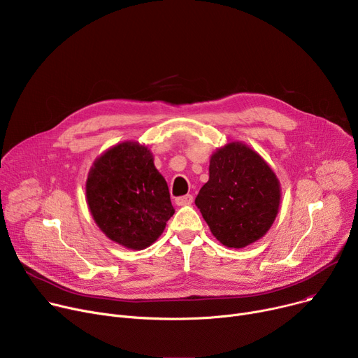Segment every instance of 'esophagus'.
Returning <instances> with one entry per match:
<instances>
[{
	"mask_svg": "<svg viewBox=\"0 0 358 358\" xmlns=\"http://www.w3.org/2000/svg\"><path fill=\"white\" fill-rule=\"evenodd\" d=\"M192 201H194L192 195H183V196H178L175 199L176 205H189V203H192Z\"/></svg>",
	"mask_w": 358,
	"mask_h": 358,
	"instance_id": "1",
	"label": "esophagus"
}]
</instances>
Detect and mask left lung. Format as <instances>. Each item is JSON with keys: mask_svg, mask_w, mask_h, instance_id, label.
<instances>
[{"mask_svg": "<svg viewBox=\"0 0 358 358\" xmlns=\"http://www.w3.org/2000/svg\"><path fill=\"white\" fill-rule=\"evenodd\" d=\"M280 186L267 163L243 143H229L209 163V180L196 206L218 241L243 248L263 237L275 221Z\"/></svg>", "mask_w": 358, "mask_h": 358, "instance_id": "8db88e82", "label": "left lung"}]
</instances>
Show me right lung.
I'll list each match as a JSON object with an SVG mask.
<instances>
[{
    "label": "right lung",
    "mask_w": 358,
    "mask_h": 358,
    "mask_svg": "<svg viewBox=\"0 0 358 358\" xmlns=\"http://www.w3.org/2000/svg\"><path fill=\"white\" fill-rule=\"evenodd\" d=\"M87 199L105 236L133 250L155 243L175 214L150 150L137 143H121L95 160Z\"/></svg>",
    "instance_id": "obj_1"
}]
</instances>
